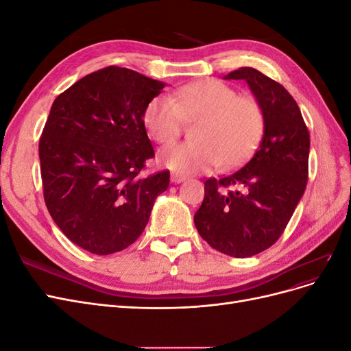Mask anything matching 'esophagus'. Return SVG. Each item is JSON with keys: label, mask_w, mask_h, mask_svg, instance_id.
I'll return each mask as SVG.
<instances>
[{"label": "esophagus", "mask_w": 351, "mask_h": 351, "mask_svg": "<svg viewBox=\"0 0 351 351\" xmlns=\"http://www.w3.org/2000/svg\"><path fill=\"white\" fill-rule=\"evenodd\" d=\"M186 180H187V177H186V176L177 174V173H173V174H171V183H174V184L183 183V182H186Z\"/></svg>", "instance_id": "34e87169"}]
</instances>
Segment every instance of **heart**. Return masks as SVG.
I'll return each instance as SVG.
<instances>
[{"mask_svg": "<svg viewBox=\"0 0 351 351\" xmlns=\"http://www.w3.org/2000/svg\"><path fill=\"white\" fill-rule=\"evenodd\" d=\"M184 120H200L192 143L167 147L159 161L177 174L208 171L243 162L261 141L265 117L259 102L230 84L206 79L186 84L171 98L156 97L146 105L143 123L161 145L174 143Z\"/></svg>", "mask_w": 351, "mask_h": 351, "instance_id": "obj_1", "label": "heart"}]
</instances>
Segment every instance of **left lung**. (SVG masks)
<instances>
[{
  "label": "left lung",
  "mask_w": 351,
  "mask_h": 351,
  "mask_svg": "<svg viewBox=\"0 0 351 351\" xmlns=\"http://www.w3.org/2000/svg\"><path fill=\"white\" fill-rule=\"evenodd\" d=\"M224 79L249 84L263 111V136L240 169L206 180L195 226L210 247L249 258L271 247L289 224L306 189L311 139L299 105L280 83L252 67Z\"/></svg>",
  "instance_id": "1"
}]
</instances>
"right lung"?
Wrapping results in <instances>:
<instances>
[{
	"instance_id": "obj_1",
	"label": "right lung",
	"mask_w": 351,
	"mask_h": 351,
	"mask_svg": "<svg viewBox=\"0 0 351 351\" xmlns=\"http://www.w3.org/2000/svg\"><path fill=\"white\" fill-rule=\"evenodd\" d=\"M165 84L111 66L77 80L52 104L39 141L44 197L79 247L95 254L129 247L168 189L169 171L139 177L155 155L143 114Z\"/></svg>"
}]
</instances>
